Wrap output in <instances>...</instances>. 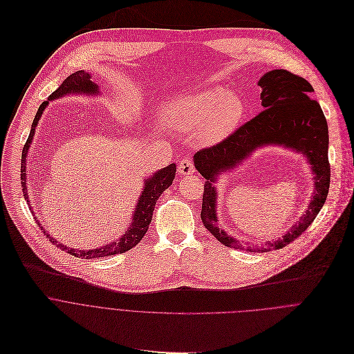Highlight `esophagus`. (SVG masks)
<instances>
[{
	"mask_svg": "<svg viewBox=\"0 0 354 354\" xmlns=\"http://www.w3.org/2000/svg\"><path fill=\"white\" fill-rule=\"evenodd\" d=\"M178 173L183 174V176H188V174H192L195 171V167H194V163L189 160V159H183L180 163H178Z\"/></svg>",
	"mask_w": 354,
	"mask_h": 354,
	"instance_id": "esophagus-1",
	"label": "esophagus"
}]
</instances>
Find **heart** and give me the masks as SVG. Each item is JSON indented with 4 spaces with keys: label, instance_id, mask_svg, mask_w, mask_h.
<instances>
[{
    "label": "heart",
    "instance_id": "obj_1",
    "mask_svg": "<svg viewBox=\"0 0 354 354\" xmlns=\"http://www.w3.org/2000/svg\"><path fill=\"white\" fill-rule=\"evenodd\" d=\"M244 115L243 102L214 88L180 97L163 110L167 125L178 131H192L202 142L214 144L229 136Z\"/></svg>",
    "mask_w": 354,
    "mask_h": 354
}]
</instances>
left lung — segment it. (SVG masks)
Instances as JSON below:
<instances>
[{
	"label": "left lung",
	"instance_id": "obj_1",
	"mask_svg": "<svg viewBox=\"0 0 354 354\" xmlns=\"http://www.w3.org/2000/svg\"><path fill=\"white\" fill-rule=\"evenodd\" d=\"M258 85L262 88L261 100L263 110L219 144L198 151L194 156V165L202 177L206 178L201 210L203 226L223 245L240 248V241L229 237L218 225V192L214 185L218 174L236 167L255 149L266 145H283L307 156L314 171V196L299 223L281 239L266 243L268 248L265 250H279L295 241L307 230L326 201L330 183L328 124L319 103L310 97L314 89L304 78L286 69H273L259 80ZM257 250L248 247L251 252Z\"/></svg>",
	"mask_w": 354,
	"mask_h": 354
}]
</instances>
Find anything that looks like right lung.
<instances>
[{
    "instance_id": "add662e5",
    "label": "right lung",
    "mask_w": 354,
    "mask_h": 354,
    "mask_svg": "<svg viewBox=\"0 0 354 354\" xmlns=\"http://www.w3.org/2000/svg\"><path fill=\"white\" fill-rule=\"evenodd\" d=\"M71 93H86V95H97L99 93V86L91 81V75L85 71H77L73 75H69L57 91H54L50 96L48 100H54L58 97H62L65 95H71ZM48 102H43L36 113V117L33 120L32 128H30V133L29 138L26 140V144L24 147L22 151V162H21V184H22V191H24V196L26 199V202L29 203V195H28V188H26V156H28V151L30 148L32 139L35 136V129L37 127V122L44 111V109L47 107ZM176 176V165L171 163L167 167L156 171L152 177H149L148 180H145V185H144V191L140 192V196L138 199L136 207L133 210L132 215V221H131V226L128 227L127 233L117 241H113L111 244L103 245L100 248L96 250H89V251H78V250H73L68 248L62 244H58V241H55V239L50 237L46 232L44 234L47 236V239H50V241L53 244H55L57 247H59V250L66 251L68 254L78 257V258H100V257H109V255H115V254H121L125 252L131 248H133L142 237L145 236V233L148 232L149 223L152 222V216H153V209L156 205V201L159 199L160 194H163L165 189H167ZM40 227V225H39ZM43 230V227H41Z\"/></svg>"
}]
</instances>
